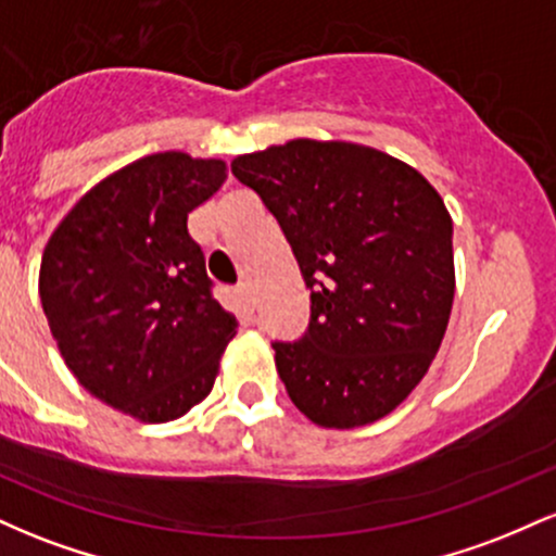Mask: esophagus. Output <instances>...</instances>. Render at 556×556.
Wrapping results in <instances>:
<instances>
[{"label":"esophagus","instance_id":"34e87169","mask_svg":"<svg viewBox=\"0 0 556 556\" xmlns=\"http://www.w3.org/2000/svg\"><path fill=\"white\" fill-rule=\"evenodd\" d=\"M240 298L248 311H256V290L251 285H240Z\"/></svg>","mask_w":556,"mask_h":556}]
</instances>
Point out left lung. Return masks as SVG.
<instances>
[{
	"mask_svg": "<svg viewBox=\"0 0 556 556\" xmlns=\"http://www.w3.org/2000/svg\"><path fill=\"white\" fill-rule=\"evenodd\" d=\"M232 175L282 227L311 290L303 340L274 342L287 394L324 429L389 416L420 384L455 300L452 216L410 164L350 140L295 138Z\"/></svg>",
	"mask_w": 556,
	"mask_h": 556,
	"instance_id": "1",
	"label": "left lung"
}]
</instances>
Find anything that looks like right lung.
Returning a JSON list of instances; mask_svg holds the SVG:
<instances>
[{"label":"right lung","instance_id":"obj_1","mask_svg":"<svg viewBox=\"0 0 556 556\" xmlns=\"http://www.w3.org/2000/svg\"><path fill=\"white\" fill-rule=\"evenodd\" d=\"M225 180L222 159L143 156L96 182L43 248L38 295L65 366L140 424L206 400L238 331L188 235V214Z\"/></svg>","mask_w":556,"mask_h":556}]
</instances>
